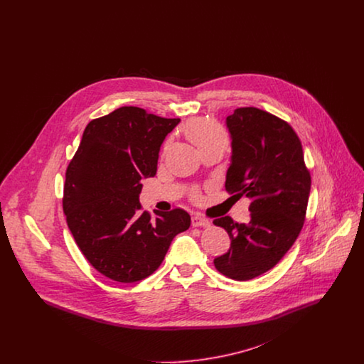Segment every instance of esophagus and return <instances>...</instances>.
Here are the masks:
<instances>
[{"label": "esophagus", "mask_w": 364, "mask_h": 364, "mask_svg": "<svg viewBox=\"0 0 364 364\" xmlns=\"http://www.w3.org/2000/svg\"><path fill=\"white\" fill-rule=\"evenodd\" d=\"M192 226H203V228H208L210 226V221L208 218H203L200 215H193L192 217Z\"/></svg>", "instance_id": "34e87169"}]
</instances>
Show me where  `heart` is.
I'll use <instances>...</instances> for the list:
<instances>
[{"label":"heart","instance_id":"b5f03b06","mask_svg":"<svg viewBox=\"0 0 364 364\" xmlns=\"http://www.w3.org/2000/svg\"><path fill=\"white\" fill-rule=\"evenodd\" d=\"M186 135L199 151L217 144L226 146L228 143L225 131L217 122L206 119H196L188 122L186 127Z\"/></svg>","mask_w":364,"mask_h":364}]
</instances>
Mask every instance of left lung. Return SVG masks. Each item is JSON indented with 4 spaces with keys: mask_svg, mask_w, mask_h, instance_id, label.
<instances>
[{
    "mask_svg": "<svg viewBox=\"0 0 364 364\" xmlns=\"http://www.w3.org/2000/svg\"><path fill=\"white\" fill-rule=\"evenodd\" d=\"M232 156L225 188L248 196L250 220H214L230 237L215 269L236 281L258 277L274 267L297 239L306 217L311 177L301 143L288 122L258 107H240L226 117Z\"/></svg>",
    "mask_w": 364,
    "mask_h": 364,
    "instance_id": "obj_1",
    "label": "left lung"
}]
</instances>
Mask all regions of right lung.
<instances>
[{
    "instance_id": "add662e5",
    "label": "right lung",
    "mask_w": 364,
    "mask_h": 364,
    "mask_svg": "<svg viewBox=\"0 0 364 364\" xmlns=\"http://www.w3.org/2000/svg\"><path fill=\"white\" fill-rule=\"evenodd\" d=\"M180 119L122 106L87 124L65 173L63 208L86 259L105 277L136 282L151 276L174 236L191 225L181 208L141 211V180L154 177L161 146Z\"/></svg>"
}]
</instances>
